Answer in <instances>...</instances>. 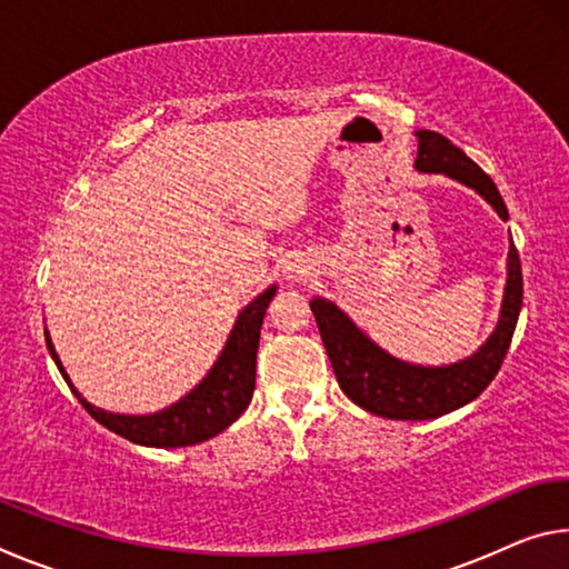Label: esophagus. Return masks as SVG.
<instances>
[{
    "label": "esophagus",
    "instance_id": "obj_1",
    "mask_svg": "<svg viewBox=\"0 0 569 569\" xmlns=\"http://www.w3.org/2000/svg\"><path fill=\"white\" fill-rule=\"evenodd\" d=\"M308 273H311V266H308L306 261H301V258H293V261L286 263V278H288V281H303Z\"/></svg>",
    "mask_w": 569,
    "mask_h": 569
}]
</instances>
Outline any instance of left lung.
Returning <instances> with one entry per match:
<instances>
[{"instance_id":"1","label":"left lung","mask_w":569,"mask_h":569,"mask_svg":"<svg viewBox=\"0 0 569 569\" xmlns=\"http://www.w3.org/2000/svg\"><path fill=\"white\" fill-rule=\"evenodd\" d=\"M417 138L419 152L413 168L419 172H445L461 186L477 190L497 210L499 218H509L492 178L455 142L435 130H419ZM519 308H522V266H519L515 243L509 246L507 288L495 333L469 359L451 366H413L393 359L361 329H356V323L339 306L323 298L311 301V311L341 391L361 409L399 421L437 419L475 401L492 383L505 361Z\"/></svg>"}]
</instances>
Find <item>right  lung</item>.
<instances>
[{"label": "right lung", "instance_id": "right-lung-1", "mask_svg": "<svg viewBox=\"0 0 569 569\" xmlns=\"http://www.w3.org/2000/svg\"><path fill=\"white\" fill-rule=\"evenodd\" d=\"M273 296L276 286L268 288V291H263L256 301H250L243 311L238 313V321L233 326V331H230L218 361L196 389L186 393L178 403H172V407L158 413H146V417L112 413L92 407L90 401H84L82 393L72 387L70 377H67V371L62 369L60 356H57L50 333L47 331L44 339L57 369H60L64 381L70 383L77 401L82 403L84 411H88L94 421H100L102 427H108L114 435L132 441V445L158 449L190 447L220 435V431L228 429L230 423L248 409L250 397H253L256 389L258 339H261L266 308L271 303Z\"/></svg>", "mask_w": 569, "mask_h": 569}]
</instances>
